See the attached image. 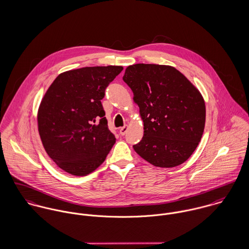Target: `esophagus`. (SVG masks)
<instances>
[{"instance_id":"1","label":"esophagus","mask_w":249,"mask_h":249,"mask_svg":"<svg viewBox=\"0 0 249 249\" xmlns=\"http://www.w3.org/2000/svg\"><path fill=\"white\" fill-rule=\"evenodd\" d=\"M127 129H128L127 125H124V126L121 127V128H120V134H121L122 136H124V135L126 132H127Z\"/></svg>"}]
</instances>
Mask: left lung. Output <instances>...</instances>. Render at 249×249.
<instances>
[{"label": "left lung", "mask_w": 249, "mask_h": 249, "mask_svg": "<svg viewBox=\"0 0 249 249\" xmlns=\"http://www.w3.org/2000/svg\"><path fill=\"white\" fill-rule=\"evenodd\" d=\"M123 79L133 92L143 122V136L134 150L155 167L184 163L197 147L205 126L206 107L198 89L169 65H130Z\"/></svg>", "instance_id": "left-lung-1"}]
</instances>
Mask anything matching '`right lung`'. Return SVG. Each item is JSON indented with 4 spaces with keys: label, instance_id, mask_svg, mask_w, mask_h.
I'll list each match as a JSON object with an SVG mask.
<instances>
[{
    "label": "right lung",
    "instance_id": "1",
    "mask_svg": "<svg viewBox=\"0 0 249 249\" xmlns=\"http://www.w3.org/2000/svg\"><path fill=\"white\" fill-rule=\"evenodd\" d=\"M122 71V66H96L61 72L40 103L37 124L43 146L71 176L94 172L116 142L101 101Z\"/></svg>",
    "mask_w": 249,
    "mask_h": 249
}]
</instances>
